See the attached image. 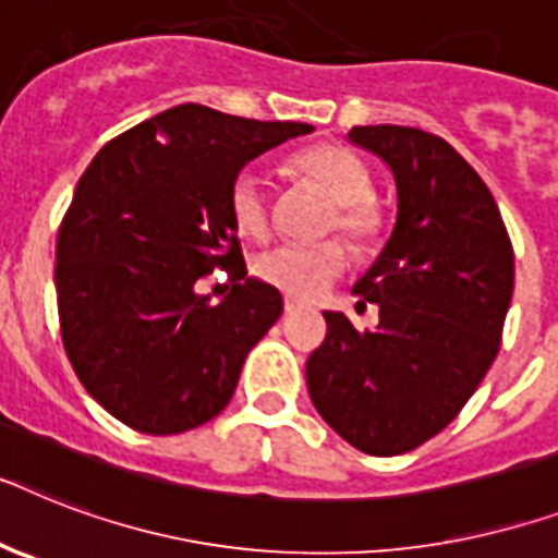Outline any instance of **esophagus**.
I'll list each match as a JSON object with an SVG mask.
<instances>
[{
	"label": "esophagus",
	"instance_id": "34e87169",
	"mask_svg": "<svg viewBox=\"0 0 558 558\" xmlns=\"http://www.w3.org/2000/svg\"><path fill=\"white\" fill-rule=\"evenodd\" d=\"M301 310V303L298 301H292V298H287V301H283V312H287V315H292V312H298Z\"/></svg>",
	"mask_w": 558,
	"mask_h": 558
}]
</instances>
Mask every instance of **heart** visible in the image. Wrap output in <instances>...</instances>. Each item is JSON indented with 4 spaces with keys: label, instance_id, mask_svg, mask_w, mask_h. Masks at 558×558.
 Returning a JSON list of instances; mask_svg holds the SVG:
<instances>
[{
    "label": "heart",
    "instance_id": "b5f03b06",
    "mask_svg": "<svg viewBox=\"0 0 558 558\" xmlns=\"http://www.w3.org/2000/svg\"><path fill=\"white\" fill-rule=\"evenodd\" d=\"M289 174L315 185L332 201L326 232H341L355 252H373L387 232V208L373 194V174L352 148L315 143L289 157ZM229 215L240 234L266 240L271 232V201L255 171H240L229 189ZM350 264L338 240L318 246H278L255 260V275L294 301H315Z\"/></svg>",
    "mask_w": 558,
    "mask_h": 558
}]
</instances>
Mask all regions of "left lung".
<instances>
[{
  "label": "left lung",
  "mask_w": 558,
  "mask_h": 558,
  "mask_svg": "<svg viewBox=\"0 0 558 558\" xmlns=\"http://www.w3.org/2000/svg\"><path fill=\"white\" fill-rule=\"evenodd\" d=\"M350 140L396 174L398 220L355 283L357 310L378 303V326L324 312L306 387L343 441L401 456L438 436L490 369L513 298V243L490 189L447 140L407 125H355Z\"/></svg>",
  "instance_id": "8db88e82"
}]
</instances>
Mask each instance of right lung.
<instances>
[{
    "instance_id": "add662e5",
    "label": "right lung",
    "mask_w": 558,
    "mask_h": 558,
    "mask_svg": "<svg viewBox=\"0 0 558 558\" xmlns=\"http://www.w3.org/2000/svg\"><path fill=\"white\" fill-rule=\"evenodd\" d=\"M310 131L189 102L122 131L83 171L57 234L59 332L117 421L177 436L232 401L283 298L246 278L229 189L257 154ZM215 268L233 283L220 304L196 289Z\"/></svg>"
}]
</instances>
